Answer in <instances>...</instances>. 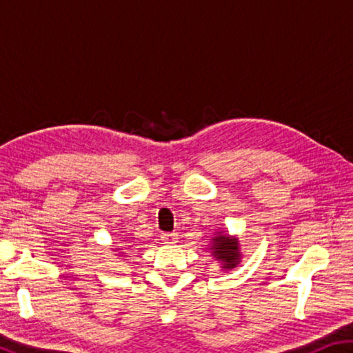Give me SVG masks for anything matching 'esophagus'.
Masks as SVG:
<instances>
[{"label":"esophagus","mask_w":353,"mask_h":353,"mask_svg":"<svg viewBox=\"0 0 353 353\" xmlns=\"http://www.w3.org/2000/svg\"><path fill=\"white\" fill-rule=\"evenodd\" d=\"M177 238H179L177 234H162V235H160V240H162L166 244L177 243Z\"/></svg>","instance_id":"obj_1"}]
</instances>
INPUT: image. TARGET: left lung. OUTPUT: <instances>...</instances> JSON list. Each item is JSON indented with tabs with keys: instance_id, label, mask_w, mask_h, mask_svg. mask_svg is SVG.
Returning <instances> with one entry per match:
<instances>
[{
	"instance_id": "1",
	"label": "left lung",
	"mask_w": 353,
	"mask_h": 353,
	"mask_svg": "<svg viewBox=\"0 0 353 353\" xmlns=\"http://www.w3.org/2000/svg\"><path fill=\"white\" fill-rule=\"evenodd\" d=\"M207 252L219 263L223 271H230L241 263V244L238 236H232L224 230H216L210 238Z\"/></svg>"
}]
</instances>
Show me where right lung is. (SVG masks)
<instances>
[{"label": "right lung", "instance_id": "obj_1", "mask_svg": "<svg viewBox=\"0 0 353 353\" xmlns=\"http://www.w3.org/2000/svg\"><path fill=\"white\" fill-rule=\"evenodd\" d=\"M121 243H129V241H128V240H121ZM117 249L121 250V254H118V256H128V255H126V250L130 249V246H128V244H126V246H118Z\"/></svg>", "mask_w": 353, "mask_h": 353}]
</instances>
